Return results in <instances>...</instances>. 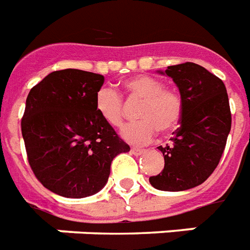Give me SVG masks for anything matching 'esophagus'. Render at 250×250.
I'll return each instance as SVG.
<instances>
[{"label": "esophagus", "instance_id": "esophagus-1", "mask_svg": "<svg viewBox=\"0 0 250 250\" xmlns=\"http://www.w3.org/2000/svg\"><path fill=\"white\" fill-rule=\"evenodd\" d=\"M131 153L132 155H135V156H139V155H142V153H144V149L143 148H131Z\"/></svg>", "mask_w": 250, "mask_h": 250}]
</instances>
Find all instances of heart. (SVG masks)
Listing matches in <instances>:
<instances>
[{
    "instance_id": "obj_1",
    "label": "heart",
    "mask_w": 250,
    "mask_h": 250,
    "mask_svg": "<svg viewBox=\"0 0 250 250\" xmlns=\"http://www.w3.org/2000/svg\"><path fill=\"white\" fill-rule=\"evenodd\" d=\"M127 97L142 99L138 116L140 120L125 125L120 135L131 144H146L155 138L158 130H175L183 116L184 103L182 95L164 82L148 75H138L123 82ZM95 110L111 127L123 123V99L110 87H103L95 95Z\"/></svg>"
}]
</instances>
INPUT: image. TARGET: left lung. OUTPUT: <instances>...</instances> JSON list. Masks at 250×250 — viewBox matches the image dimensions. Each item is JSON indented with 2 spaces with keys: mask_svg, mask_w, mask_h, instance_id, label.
Returning <instances> with one entry per match:
<instances>
[{
  "mask_svg": "<svg viewBox=\"0 0 250 250\" xmlns=\"http://www.w3.org/2000/svg\"><path fill=\"white\" fill-rule=\"evenodd\" d=\"M159 73L176 83L184 110L171 143L158 147L164 168L149 183L160 191H186L204 183L221 159L232 125L228 94L223 81L200 64L186 62Z\"/></svg>",
  "mask_w": 250,
  "mask_h": 250,
  "instance_id": "obj_1",
  "label": "left lung"
}]
</instances>
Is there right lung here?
I'll use <instances>...</instances> for the list:
<instances>
[{
	"label": "right lung",
	"instance_id": "1",
	"mask_svg": "<svg viewBox=\"0 0 250 250\" xmlns=\"http://www.w3.org/2000/svg\"><path fill=\"white\" fill-rule=\"evenodd\" d=\"M103 82L101 74L66 68L27 95L21 122L27 160L42 186L59 196L95 195L106 186L112 159L130 151L95 110Z\"/></svg>",
	"mask_w": 250,
	"mask_h": 250
}]
</instances>
